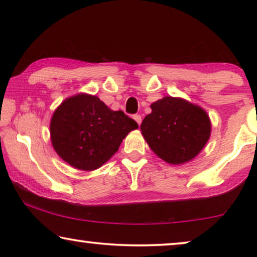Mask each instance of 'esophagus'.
<instances>
[{"instance_id":"obj_1","label":"esophagus","mask_w":257,"mask_h":257,"mask_svg":"<svg viewBox=\"0 0 257 257\" xmlns=\"http://www.w3.org/2000/svg\"><path fill=\"white\" fill-rule=\"evenodd\" d=\"M133 119H135V120H136L137 122H138L139 125L142 124V120H143V118H142V115H140V114H135V115H133Z\"/></svg>"}]
</instances>
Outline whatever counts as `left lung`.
Segmentation results:
<instances>
[{
  "mask_svg": "<svg viewBox=\"0 0 257 257\" xmlns=\"http://www.w3.org/2000/svg\"><path fill=\"white\" fill-rule=\"evenodd\" d=\"M142 135L151 150L171 165L191 161L208 142L212 125L207 112L182 98L164 97L151 105Z\"/></svg>",
  "mask_w": 257,
  "mask_h": 257,
  "instance_id": "8db88e82",
  "label": "left lung"
}]
</instances>
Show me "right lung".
<instances>
[{
    "mask_svg": "<svg viewBox=\"0 0 257 257\" xmlns=\"http://www.w3.org/2000/svg\"><path fill=\"white\" fill-rule=\"evenodd\" d=\"M138 124L122 111H112L99 98L79 93L63 101L50 121L52 146L72 167L94 171L117 152Z\"/></svg>",
    "mask_w": 257,
    "mask_h": 257,
    "instance_id": "add662e5",
    "label": "right lung"
}]
</instances>
